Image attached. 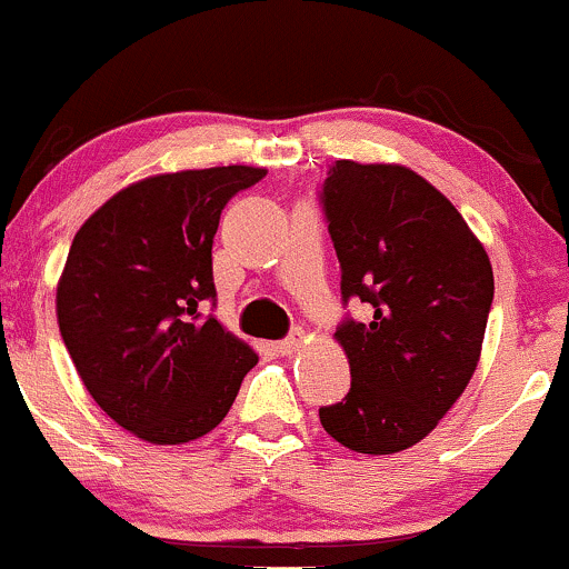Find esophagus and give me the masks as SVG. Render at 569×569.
Masks as SVG:
<instances>
[{
	"label": "esophagus",
	"mask_w": 569,
	"mask_h": 569,
	"mask_svg": "<svg viewBox=\"0 0 569 569\" xmlns=\"http://www.w3.org/2000/svg\"><path fill=\"white\" fill-rule=\"evenodd\" d=\"M301 347H303V333H301V330H296V333L287 336L284 341L277 343V352L282 355V357H287V355H296Z\"/></svg>",
	"instance_id": "1"
}]
</instances>
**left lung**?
<instances>
[{"label":"left lung","instance_id":"left-lung-1","mask_svg":"<svg viewBox=\"0 0 569 569\" xmlns=\"http://www.w3.org/2000/svg\"><path fill=\"white\" fill-rule=\"evenodd\" d=\"M343 301L368 303L336 341L352 370L325 432L357 455L430 436L473 379L495 298L489 254L455 203L400 163L336 161L322 188Z\"/></svg>","mask_w":569,"mask_h":569}]
</instances>
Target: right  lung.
Returning <instances> with one entry per match:
<instances>
[{"mask_svg":"<svg viewBox=\"0 0 569 569\" xmlns=\"http://www.w3.org/2000/svg\"><path fill=\"white\" fill-rule=\"evenodd\" d=\"M263 177L239 163L144 177L74 233L56 287L61 338L101 411L147 443L212 432L258 362L201 309L220 212Z\"/></svg>","mask_w":569,"mask_h":569,"instance_id":"obj_1","label":"right lung"}]
</instances>
